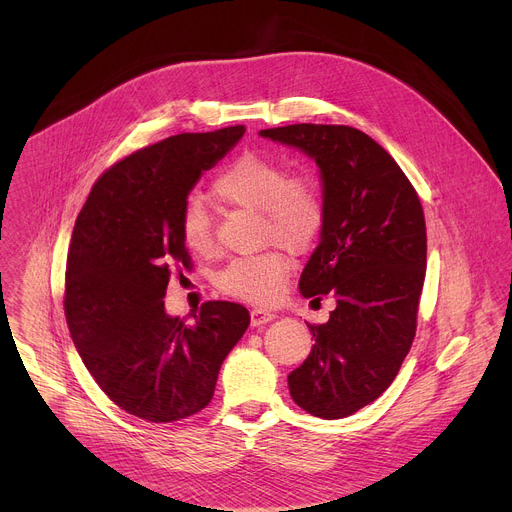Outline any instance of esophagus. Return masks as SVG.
Segmentation results:
<instances>
[{
    "label": "esophagus",
    "instance_id": "esophagus-1",
    "mask_svg": "<svg viewBox=\"0 0 512 512\" xmlns=\"http://www.w3.org/2000/svg\"><path fill=\"white\" fill-rule=\"evenodd\" d=\"M271 320H275L273 312H267V310H261V308H253L251 310V324L253 326H265Z\"/></svg>",
    "mask_w": 512,
    "mask_h": 512
}]
</instances>
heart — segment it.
I'll return each instance as SVG.
<instances>
[{"mask_svg":"<svg viewBox=\"0 0 512 512\" xmlns=\"http://www.w3.org/2000/svg\"><path fill=\"white\" fill-rule=\"evenodd\" d=\"M216 198L231 206L259 212L263 239L291 251H306L324 227V200L310 176H289L287 168L261 154H243L212 184ZM180 237L192 253H208L214 245L206 204L186 198L180 210ZM289 255L271 247L255 255L235 257L216 277L225 294L255 306H273L285 294L291 273Z\"/></svg>","mask_w":512,"mask_h":512,"instance_id":"heart-1","label":"heart"}]
</instances>
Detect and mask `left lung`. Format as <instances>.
I'll list each match as a JSON object with an SVG mask.
<instances>
[{
    "instance_id": "left-lung-1",
    "label": "left lung",
    "mask_w": 512,
    "mask_h": 512,
    "mask_svg": "<svg viewBox=\"0 0 512 512\" xmlns=\"http://www.w3.org/2000/svg\"><path fill=\"white\" fill-rule=\"evenodd\" d=\"M259 135L320 170L324 227L300 291L332 294L336 308L326 324H308L316 344L287 385L304 411L342 419L387 391L411 348L427 263L423 208L397 162L354 127L300 123Z\"/></svg>"
}]
</instances>
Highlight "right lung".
Returning <instances> with one entry per match:
<instances>
[{"label":"right lung","mask_w":512,"mask_h":512,"mask_svg":"<svg viewBox=\"0 0 512 512\" xmlns=\"http://www.w3.org/2000/svg\"><path fill=\"white\" fill-rule=\"evenodd\" d=\"M245 127L180 133L109 168L77 216L64 314L87 371L123 411L154 423L204 409L251 316L208 302L192 322L164 308L172 267H190L180 210Z\"/></svg>","instance_id":"right-lung-1"}]
</instances>
